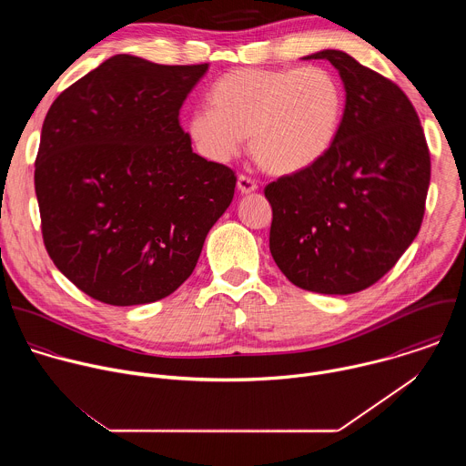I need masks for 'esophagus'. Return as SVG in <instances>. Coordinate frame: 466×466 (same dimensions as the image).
Here are the masks:
<instances>
[{"instance_id":"1","label":"esophagus","mask_w":466,"mask_h":466,"mask_svg":"<svg viewBox=\"0 0 466 466\" xmlns=\"http://www.w3.org/2000/svg\"><path fill=\"white\" fill-rule=\"evenodd\" d=\"M256 187H258V184L250 177H245V175L238 177V189L241 195H248V193L256 191Z\"/></svg>"}]
</instances>
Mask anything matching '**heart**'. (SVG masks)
Masks as SVG:
<instances>
[{
  "label": "heart",
  "instance_id": "1",
  "mask_svg": "<svg viewBox=\"0 0 466 466\" xmlns=\"http://www.w3.org/2000/svg\"><path fill=\"white\" fill-rule=\"evenodd\" d=\"M208 105L186 121L191 144L205 158L227 164L248 137L250 157L265 173L295 175L334 146L345 92L320 66L238 68L212 85Z\"/></svg>",
  "mask_w": 466,
  "mask_h": 466
}]
</instances>
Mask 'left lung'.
I'll return each instance as SVG.
<instances>
[{"label":"left lung","mask_w":466,"mask_h":466,"mask_svg":"<svg viewBox=\"0 0 466 466\" xmlns=\"http://www.w3.org/2000/svg\"><path fill=\"white\" fill-rule=\"evenodd\" d=\"M304 58H324L339 72L345 112L315 166L265 186L269 248L297 288L350 295L390 271L417 238L430 151L411 101L392 81L339 49Z\"/></svg>","instance_id":"left-lung-1"}]
</instances>
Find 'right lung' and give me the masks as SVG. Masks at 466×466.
I'll use <instances>...</instances> for the list:
<instances>
[{
  "instance_id": "add662e5",
  "label": "right lung",
  "mask_w": 466,
  "mask_h": 466,
  "mask_svg": "<svg viewBox=\"0 0 466 466\" xmlns=\"http://www.w3.org/2000/svg\"><path fill=\"white\" fill-rule=\"evenodd\" d=\"M207 72L114 55L47 110L35 164L44 245L99 302L171 295L232 203L234 171L193 153L178 123Z\"/></svg>"
}]
</instances>
